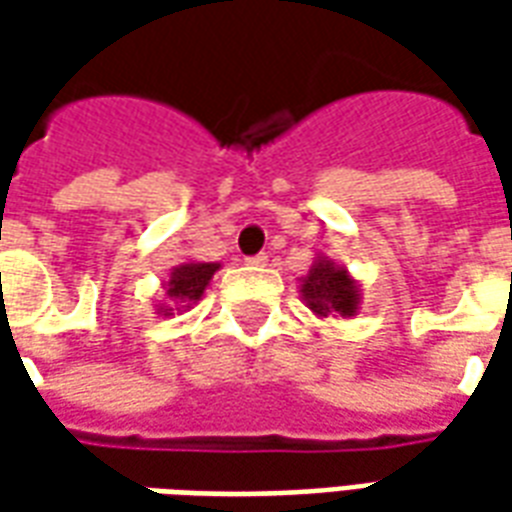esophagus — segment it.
Instances as JSON below:
<instances>
[{
	"label": "esophagus",
	"mask_w": 512,
	"mask_h": 512,
	"mask_svg": "<svg viewBox=\"0 0 512 512\" xmlns=\"http://www.w3.org/2000/svg\"><path fill=\"white\" fill-rule=\"evenodd\" d=\"M268 263V255H255V257H246V266H252V268H260V266H266Z\"/></svg>",
	"instance_id": "1"
}]
</instances>
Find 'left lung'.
Listing matches in <instances>:
<instances>
[{
	"instance_id": "left-lung-1",
	"label": "left lung",
	"mask_w": 512,
	"mask_h": 512,
	"mask_svg": "<svg viewBox=\"0 0 512 512\" xmlns=\"http://www.w3.org/2000/svg\"><path fill=\"white\" fill-rule=\"evenodd\" d=\"M299 293L318 318H354L362 310L359 279L326 255H315L310 271L299 279Z\"/></svg>"
}]
</instances>
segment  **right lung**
Segmentation results:
<instances>
[{
  "mask_svg": "<svg viewBox=\"0 0 512 512\" xmlns=\"http://www.w3.org/2000/svg\"><path fill=\"white\" fill-rule=\"evenodd\" d=\"M219 263H202V260H189L180 263L169 271V279L161 285L164 288V299L156 304V315H175V312H186L191 304L202 299L205 288L211 285L213 274L219 271Z\"/></svg>",
  "mask_w": 512,
  "mask_h": 512,
  "instance_id": "add662e5",
  "label": "right lung"
}]
</instances>
